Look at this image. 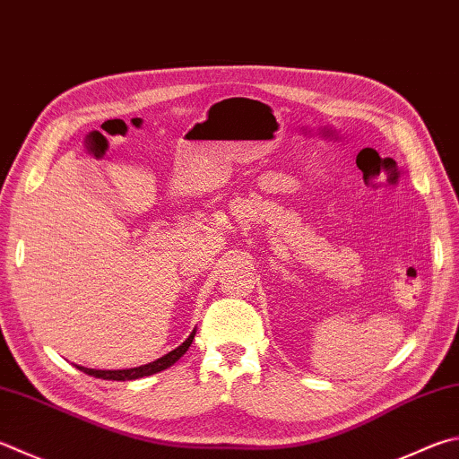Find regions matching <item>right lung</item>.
I'll list each match as a JSON object with an SVG mask.
<instances>
[{
	"label": "right lung",
	"instance_id": "right-lung-1",
	"mask_svg": "<svg viewBox=\"0 0 459 459\" xmlns=\"http://www.w3.org/2000/svg\"><path fill=\"white\" fill-rule=\"evenodd\" d=\"M196 335V331H193L188 335V339L185 341V343L178 345L174 351L162 355L160 359H156L152 363L148 365H140V368H132V369H116V371H102V369H88V368H80V371H84L88 375H91V377H98V379H112V381H128V379H140V377H148V375L152 373H158V371H164L169 369L172 363H177L182 355H185L188 351L190 343H193V339Z\"/></svg>",
	"mask_w": 459,
	"mask_h": 459
}]
</instances>
